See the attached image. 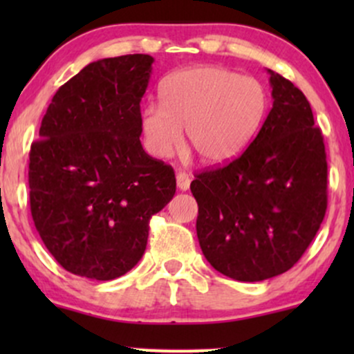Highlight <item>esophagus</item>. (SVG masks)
I'll use <instances>...</instances> for the list:
<instances>
[{"label": "esophagus", "instance_id": "obj_1", "mask_svg": "<svg viewBox=\"0 0 354 354\" xmlns=\"http://www.w3.org/2000/svg\"><path fill=\"white\" fill-rule=\"evenodd\" d=\"M189 185H191L189 174H186V173H183V171L176 174V186H178V189L188 191L189 189Z\"/></svg>", "mask_w": 354, "mask_h": 354}]
</instances>
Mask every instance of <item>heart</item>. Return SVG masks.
I'll return each mask as SVG.
<instances>
[{
  "mask_svg": "<svg viewBox=\"0 0 354 354\" xmlns=\"http://www.w3.org/2000/svg\"><path fill=\"white\" fill-rule=\"evenodd\" d=\"M161 103H148L140 124L145 148L166 160L188 143L203 163L225 165L251 143L265 120L268 96L250 76L218 66H194L161 83Z\"/></svg>",
  "mask_w": 354,
  "mask_h": 354,
  "instance_id": "heart-1",
  "label": "heart"
}]
</instances>
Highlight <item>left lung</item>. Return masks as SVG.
Listing matches in <instances>:
<instances>
[{"instance_id": "1", "label": "left lung", "mask_w": 354, "mask_h": 354, "mask_svg": "<svg viewBox=\"0 0 354 354\" xmlns=\"http://www.w3.org/2000/svg\"><path fill=\"white\" fill-rule=\"evenodd\" d=\"M268 75L273 108L253 143L191 183L203 254L219 273L250 283L293 268L328 205L326 153L310 103L291 81Z\"/></svg>"}]
</instances>
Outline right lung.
<instances>
[{
	"label": "right lung",
	"instance_id": "add662e5",
	"mask_svg": "<svg viewBox=\"0 0 354 354\" xmlns=\"http://www.w3.org/2000/svg\"><path fill=\"white\" fill-rule=\"evenodd\" d=\"M153 63L149 55L89 63L53 96L31 145V216L73 274L109 281L128 273L146 250L149 218L174 196L173 168L140 141Z\"/></svg>",
	"mask_w": 354,
	"mask_h": 354
}]
</instances>
